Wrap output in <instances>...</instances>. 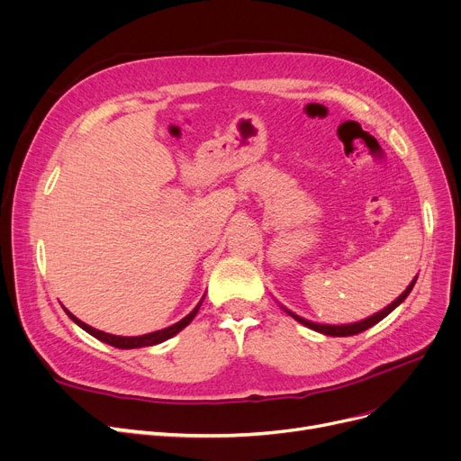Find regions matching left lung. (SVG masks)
Instances as JSON below:
<instances>
[{"label": "left lung", "mask_w": 461, "mask_h": 461, "mask_svg": "<svg viewBox=\"0 0 461 461\" xmlns=\"http://www.w3.org/2000/svg\"><path fill=\"white\" fill-rule=\"evenodd\" d=\"M415 282H417V276H415V280H413V282H411V284L407 285L405 292H403L396 301H393L389 306H384L381 312L374 313V316H370V318H366V320H362V321L346 323V325H325V323H313V321H310V320H304V318L297 316V313H294L292 310H287V308H284V306H282V308H284V310L289 313V316H292L295 321H299L301 325H304V327H308V329H312V330H316V332H321V334H327V336H353V334H358V332H362V330H366V329L374 327L375 323H379L381 320H384L386 316H389V313H391L396 306H400V304L407 299V295L411 294V289H413Z\"/></svg>", "instance_id": "left-lung-1"}]
</instances>
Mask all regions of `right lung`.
<instances>
[{"label": "right lung", "instance_id": "add662e5", "mask_svg": "<svg viewBox=\"0 0 461 461\" xmlns=\"http://www.w3.org/2000/svg\"><path fill=\"white\" fill-rule=\"evenodd\" d=\"M203 299H205V295H203L202 301L196 304V308H194V310L188 313V316H185L181 321H177V323H174V325H169V327H166V329H160V330H155V332H149V334H143V336H115V334H108V332H103V330H96V329L89 327L87 323L80 321L77 316H72V313H70L67 308H65V312H67V316H68L72 321H75L78 327H82L86 332H89L91 336H95L96 340H101V342H104V344H108V346L119 348V349H136V348L157 346V344H160V342H166L167 338H172V336H176L177 332H181V330L194 320V316H196L200 306H202V303H203Z\"/></svg>", "mask_w": 461, "mask_h": 461}]
</instances>
